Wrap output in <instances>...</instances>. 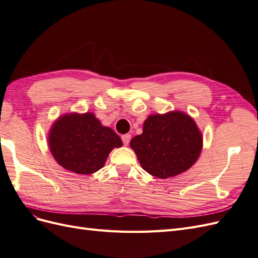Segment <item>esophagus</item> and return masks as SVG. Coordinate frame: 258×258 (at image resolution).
I'll return each mask as SVG.
<instances>
[{"label": "esophagus", "mask_w": 258, "mask_h": 258, "mask_svg": "<svg viewBox=\"0 0 258 258\" xmlns=\"http://www.w3.org/2000/svg\"><path fill=\"white\" fill-rule=\"evenodd\" d=\"M121 140H122V143H123V145H128L129 144V142H130V140H131V136L130 135H123L122 137H121Z\"/></svg>", "instance_id": "esophagus-1"}]
</instances>
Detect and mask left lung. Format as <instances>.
Masks as SVG:
<instances>
[{
    "label": "left lung",
    "instance_id": "8db88e82",
    "mask_svg": "<svg viewBox=\"0 0 258 258\" xmlns=\"http://www.w3.org/2000/svg\"><path fill=\"white\" fill-rule=\"evenodd\" d=\"M130 147L146 172L167 178L184 172L196 162L202 137L191 117L170 112L148 117L143 134L131 140Z\"/></svg>",
    "mask_w": 258,
    "mask_h": 258
}]
</instances>
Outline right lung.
<instances>
[{
    "instance_id": "right-lung-1",
    "label": "right lung",
    "mask_w": 258,
    "mask_h": 258,
    "mask_svg": "<svg viewBox=\"0 0 258 258\" xmlns=\"http://www.w3.org/2000/svg\"><path fill=\"white\" fill-rule=\"evenodd\" d=\"M121 139L103 127L92 113L62 116L50 130L49 147L53 158L64 169L79 174H90L102 168Z\"/></svg>"
}]
</instances>
